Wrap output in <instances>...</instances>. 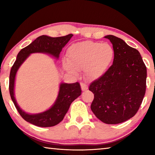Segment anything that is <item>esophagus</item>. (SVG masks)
<instances>
[{
    "instance_id": "esophagus-1",
    "label": "esophagus",
    "mask_w": 155,
    "mask_h": 155,
    "mask_svg": "<svg viewBox=\"0 0 155 155\" xmlns=\"http://www.w3.org/2000/svg\"><path fill=\"white\" fill-rule=\"evenodd\" d=\"M81 89H82V91H85L88 89L87 85L83 83H81Z\"/></svg>"
}]
</instances>
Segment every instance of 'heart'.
Wrapping results in <instances>:
<instances>
[{
  "mask_svg": "<svg viewBox=\"0 0 155 155\" xmlns=\"http://www.w3.org/2000/svg\"><path fill=\"white\" fill-rule=\"evenodd\" d=\"M68 61L65 70L76 74V70H84L88 80H97L105 74L115 57V50L108 43L85 41L72 44L67 51Z\"/></svg>",
  "mask_w": 155,
  "mask_h": 155,
  "instance_id": "obj_1",
  "label": "heart"
}]
</instances>
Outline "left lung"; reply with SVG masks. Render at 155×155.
<instances>
[{
	"instance_id": "obj_1",
	"label": "left lung",
	"mask_w": 155,
	"mask_h": 155,
	"mask_svg": "<svg viewBox=\"0 0 155 155\" xmlns=\"http://www.w3.org/2000/svg\"><path fill=\"white\" fill-rule=\"evenodd\" d=\"M104 38L112 44L115 57L105 74L89 87L94 94L91 109L101 121L115 124L137 112L145 95L147 70L137 50L114 35Z\"/></svg>"
}]
</instances>
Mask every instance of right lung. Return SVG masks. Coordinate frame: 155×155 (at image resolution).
Returning a JSON list of instances; mask_svg holds the SVG:
<instances>
[{
	"mask_svg": "<svg viewBox=\"0 0 155 155\" xmlns=\"http://www.w3.org/2000/svg\"><path fill=\"white\" fill-rule=\"evenodd\" d=\"M72 36V34L58 38L41 35L18 52L9 74V93L18 113L23 119L31 124L40 127H51L58 124L64 119L71 103L81 94V86L78 82L61 83L55 101L48 109L39 114H28L20 108L15 98V81L18 70L30 54L33 53L48 54L58 59L62 48Z\"/></svg>",
	"mask_w": 155,
	"mask_h": 155,
	"instance_id": "1",
	"label": "right lung"
}]
</instances>
